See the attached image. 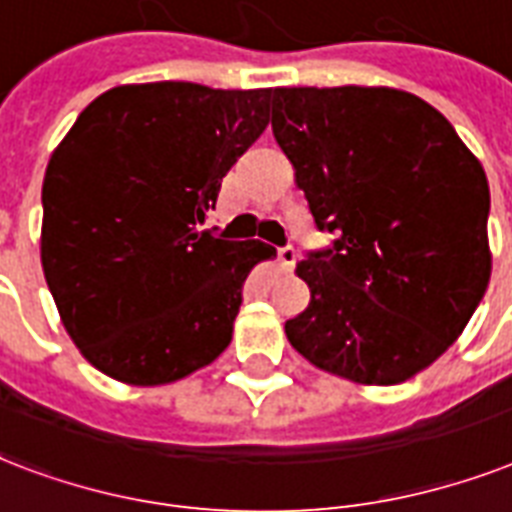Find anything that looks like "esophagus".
<instances>
[{"mask_svg": "<svg viewBox=\"0 0 512 512\" xmlns=\"http://www.w3.org/2000/svg\"><path fill=\"white\" fill-rule=\"evenodd\" d=\"M277 261H280L283 272H291V269L296 267V248H293V245L277 248Z\"/></svg>", "mask_w": 512, "mask_h": 512, "instance_id": "obj_1", "label": "esophagus"}]
</instances>
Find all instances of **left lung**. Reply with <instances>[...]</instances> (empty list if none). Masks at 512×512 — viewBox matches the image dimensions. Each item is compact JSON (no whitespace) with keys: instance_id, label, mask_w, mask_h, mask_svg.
Listing matches in <instances>:
<instances>
[{"instance_id":"8db88e82","label":"left lung","mask_w":512,"mask_h":512,"mask_svg":"<svg viewBox=\"0 0 512 512\" xmlns=\"http://www.w3.org/2000/svg\"><path fill=\"white\" fill-rule=\"evenodd\" d=\"M272 133L320 232L285 323L312 366L398 384L457 342L491 275L489 181L438 109L392 87H275Z\"/></svg>"}]
</instances>
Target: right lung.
Segmentation results:
<instances>
[{
  "mask_svg": "<svg viewBox=\"0 0 512 512\" xmlns=\"http://www.w3.org/2000/svg\"><path fill=\"white\" fill-rule=\"evenodd\" d=\"M272 87L120 85L79 114L42 184V269L71 342L117 382L154 387L232 342L261 240L213 237L221 178L264 133Z\"/></svg>",
  "mask_w": 512,
  "mask_h": 512,
  "instance_id": "add662e5",
  "label": "right lung"
}]
</instances>
